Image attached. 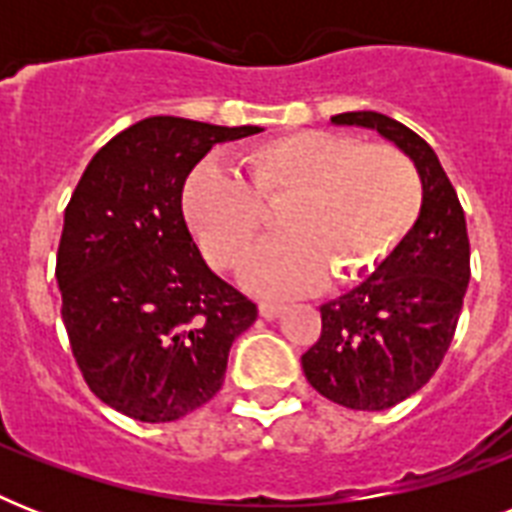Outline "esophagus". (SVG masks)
Wrapping results in <instances>:
<instances>
[{"label":"esophagus","mask_w":512,"mask_h":512,"mask_svg":"<svg viewBox=\"0 0 512 512\" xmlns=\"http://www.w3.org/2000/svg\"><path fill=\"white\" fill-rule=\"evenodd\" d=\"M257 308H260V316H263V319H276V316L284 311V305L279 303H260Z\"/></svg>","instance_id":"obj_1"}]
</instances>
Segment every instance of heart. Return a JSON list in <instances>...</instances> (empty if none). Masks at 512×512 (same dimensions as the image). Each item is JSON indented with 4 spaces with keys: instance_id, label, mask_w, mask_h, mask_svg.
Listing matches in <instances>:
<instances>
[{
    "instance_id": "1",
    "label": "heart",
    "mask_w": 512,
    "mask_h": 512,
    "mask_svg": "<svg viewBox=\"0 0 512 512\" xmlns=\"http://www.w3.org/2000/svg\"><path fill=\"white\" fill-rule=\"evenodd\" d=\"M241 167L244 180L199 164L185 180L183 212L209 263L231 271L281 207V236L257 247L241 271L257 295H305L327 276L335 284L364 279L420 217V172L393 146L303 130L247 148Z\"/></svg>"
}]
</instances>
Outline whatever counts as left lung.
Segmentation results:
<instances>
[{
  "instance_id": "left-lung-1",
  "label": "left lung",
  "mask_w": 512,
  "mask_h": 512,
  "mask_svg": "<svg viewBox=\"0 0 512 512\" xmlns=\"http://www.w3.org/2000/svg\"><path fill=\"white\" fill-rule=\"evenodd\" d=\"M335 124L377 130L414 162L422 209L412 233L361 287L321 305V337L303 372L321 396L358 412H382L436 374L452 345L470 281L465 212L436 151L377 111H348Z\"/></svg>"
}]
</instances>
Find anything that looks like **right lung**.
<instances>
[{"label": "right lung", "mask_w": 512, "mask_h": 512, "mask_svg": "<svg viewBox=\"0 0 512 512\" xmlns=\"http://www.w3.org/2000/svg\"><path fill=\"white\" fill-rule=\"evenodd\" d=\"M263 132L151 116L87 164L63 217L58 279L76 366L95 396L140 422H172L223 388L257 305L209 271L183 217V185L215 143Z\"/></svg>", "instance_id": "obj_1"}]
</instances>
